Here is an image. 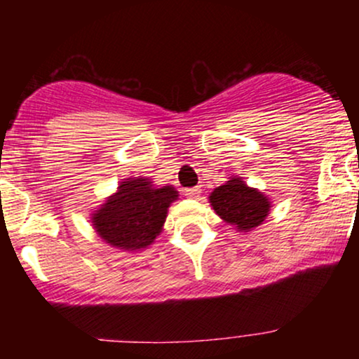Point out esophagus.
I'll use <instances>...</instances> for the list:
<instances>
[{"instance_id":"1","label":"esophagus","mask_w":359,"mask_h":359,"mask_svg":"<svg viewBox=\"0 0 359 359\" xmlns=\"http://www.w3.org/2000/svg\"><path fill=\"white\" fill-rule=\"evenodd\" d=\"M184 194L187 197H199L201 196V187H192V189H185Z\"/></svg>"}]
</instances>
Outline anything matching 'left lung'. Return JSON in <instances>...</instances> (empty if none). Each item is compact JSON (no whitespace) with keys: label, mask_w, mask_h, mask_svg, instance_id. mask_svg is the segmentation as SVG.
Listing matches in <instances>:
<instances>
[{"label":"left lung","mask_w":359,"mask_h":359,"mask_svg":"<svg viewBox=\"0 0 359 359\" xmlns=\"http://www.w3.org/2000/svg\"><path fill=\"white\" fill-rule=\"evenodd\" d=\"M209 203L222 221L236 231L248 233L269 217L271 201L265 192L250 187L241 177L233 175L209 194Z\"/></svg>","instance_id":"left-lung-1"}]
</instances>
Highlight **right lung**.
Masks as SVG:
<instances>
[{
  "mask_svg": "<svg viewBox=\"0 0 359 359\" xmlns=\"http://www.w3.org/2000/svg\"><path fill=\"white\" fill-rule=\"evenodd\" d=\"M179 199L174 185H155L150 177H128L90 214L94 231L121 251L145 250L163 231L168 208Z\"/></svg>",
  "mask_w": 359,
  "mask_h": 359,
  "instance_id": "obj_1",
  "label": "right lung"
}]
</instances>
